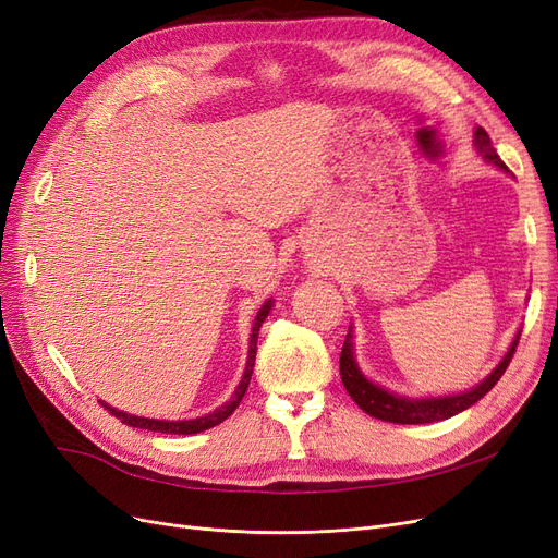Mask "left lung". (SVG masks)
I'll use <instances>...</instances> for the list:
<instances>
[{
  "instance_id": "left-lung-1",
  "label": "left lung",
  "mask_w": 558,
  "mask_h": 558,
  "mask_svg": "<svg viewBox=\"0 0 558 558\" xmlns=\"http://www.w3.org/2000/svg\"><path fill=\"white\" fill-rule=\"evenodd\" d=\"M472 146H475V150L484 158V162L498 167L500 172H510L508 167H505V162L498 158L496 148H494L492 140H488L484 128H480V125L475 128V134H472ZM519 335H521V330L514 332V340L510 342L508 351H505V356L480 384L470 386V388H465V391H459V393L412 398V396H402V393L391 391V388L373 381L363 373L356 363L353 326H349L347 340L342 347V356H340L342 384L347 388V393L353 398V402H356L363 412H367L375 418L388 421V424H433V421H445L449 416H456L459 412L472 408V404L492 391L514 356V349L519 344Z\"/></svg>"
}]
</instances>
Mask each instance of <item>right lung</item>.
<instances>
[{
    "label": "right lung",
    "mask_w": 558,
    "mask_h": 558,
    "mask_svg": "<svg viewBox=\"0 0 558 558\" xmlns=\"http://www.w3.org/2000/svg\"><path fill=\"white\" fill-rule=\"evenodd\" d=\"M275 307V300L269 298L265 305L258 310L256 318H253V328H251V337H248V356H246V367H244V375L238 384V388H234V393L230 396V400H226L221 408H216L214 412L209 414H202V416H195V418H177V421H167V418H148V416H137V414H128L123 410H116L111 408L109 402L99 400L105 404V408L116 416L121 418L123 424L132 426V428H144V430H154V433H170V435H195V433H202L207 428H214L221 424V421H226L234 410H238V404L242 402L246 388H248V381H251V375H253V363H256V349H258V332H260V326L263 320L267 318V314L272 312Z\"/></svg>",
    "instance_id": "obj_1"
}]
</instances>
